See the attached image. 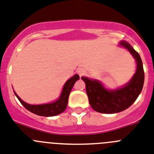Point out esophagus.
<instances>
[{
    "label": "esophagus",
    "instance_id": "1",
    "mask_svg": "<svg viewBox=\"0 0 154 154\" xmlns=\"http://www.w3.org/2000/svg\"><path fill=\"white\" fill-rule=\"evenodd\" d=\"M77 73H78L80 76H82V75L85 74V69L82 68H78V69H77Z\"/></svg>",
    "mask_w": 154,
    "mask_h": 154
}]
</instances>
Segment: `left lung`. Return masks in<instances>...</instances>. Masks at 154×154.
Listing matches in <instances>:
<instances>
[{
	"label": "left lung",
	"mask_w": 154,
	"mask_h": 154,
	"mask_svg": "<svg viewBox=\"0 0 154 154\" xmlns=\"http://www.w3.org/2000/svg\"><path fill=\"white\" fill-rule=\"evenodd\" d=\"M118 45L129 51L136 59L137 68L136 73L128 83L116 90H107L100 81L82 76L86 83V90L92 108L103 114L121 112L131 106L141 93L144 83V71L140 54L128 42H119Z\"/></svg>",
	"instance_id": "1"
}]
</instances>
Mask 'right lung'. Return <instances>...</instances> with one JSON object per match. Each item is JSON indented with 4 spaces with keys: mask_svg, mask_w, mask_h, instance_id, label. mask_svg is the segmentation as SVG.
Segmentation results:
<instances>
[{
    "mask_svg": "<svg viewBox=\"0 0 154 154\" xmlns=\"http://www.w3.org/2000/svg\"><path fill=\"white\" fill-rule=\"evenodd\" d=\"M79 79V75H75L72 76V78L67 80L64 86H63L62 91H61L59 98L57 100H55L54 102H52V103L36 105L29 104V103H26L22 100L20 97L17 95L15 92L14 91V93L18 100L20 101V103L30 112L33 113L35 115H39V116H56V115L61 114L66 109L67 105H68V97H69V94L71 93V90L74 86L75 82Z\"/></svg>",
    "mask_w": 154,
    "mask_h": 154,
    "instance_id": "add662e5",
    "label": "right lung"
}]
</instances>
